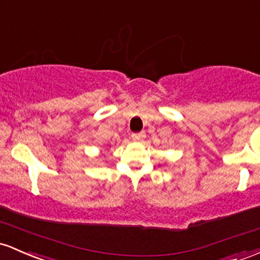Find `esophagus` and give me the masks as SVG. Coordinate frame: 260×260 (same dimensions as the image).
<instances>
[{
	"label": "esophagus",
	"instance_id": "34e87169",
	"mask_svg": "<svg viewBox=\"0 0 260 260\" xmlns=\"http://www.w3.org/2000/svg\"><path fill=\"white\" fill-rule=\"evenodd\" d=\"M145 137V133L144 132H141V133H135V135H132V139L135 142H141L143 141V138Z\"/></svg>",
	"mask_w": 260,
	"mask_h": 260
}]
</instances>
